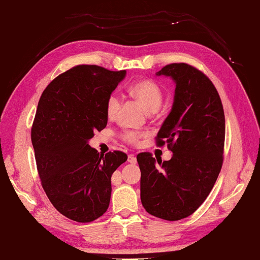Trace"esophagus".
Returning <instances> with one entry per match:
<instances>
[{"label": "esophagus", "mask_w": 260, "mask_h": 260, "mask_svg": "<svg viewBox=\"0 0 260 260\" xmlns=\"http://www.w3.org/2000/svg\"><path fill=\"white\" fill-rule=\"evenodd\" d=\"M128 162L134 164V165L137 162V158L135 157L134 154H129V155H128Z\"/></svg>", "instance_id": "obj_1"}]
</instances>
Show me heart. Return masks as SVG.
I'll use <instances>...</instances> for the list:
<instances>
[{
    "instance_id": "heart-1",
    "label": "heart",
    "mask_w": 260,
    "mask_h": 260,
    "mask_svg": "<svg viewBox=\"0 0 260 260\" xmlns=\"http://www.w3.org/2000/svg\"><path fill=\"white\" fill-rule=\"evenodd\" d=\"M129 94L141 103L148 112H155L164 100V90L161 85L151 79H141L132 83L128 89ZM120 98L117 94L109 95L106 103V114L109 119H114L120 108ZM142 134L136 131H125L121 137L130 145H138Z\"/></svg>"
}]
</instances>
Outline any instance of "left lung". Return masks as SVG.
Instances as JSON below:
<instances>
[{
    "label": "left lung",
    "mask_w": 260,
    "mask_h": 260,
    "mask_svg": "<svg viewBox=\"0 0 260 260\" xmlns=\"http://www.w3.org/2000/svg\"><path fill=\"white\" fill-rule=\"evenodd\" d=\"M157 76L176 83L171 111L157 135L172 151L168 161L151 153L137 155L141 171L140 198L150 215L175 221L197 210L221 170L224 113L220 96L205 73L187 63H171Z\"/></svg>",
    "instance_id": "left-lung-1"
}]
</instances>
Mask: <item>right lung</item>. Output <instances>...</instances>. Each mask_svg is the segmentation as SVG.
<instances>
[{
    "label": "right lung",
    "instance_id": "1",
    "mask_svg": "<svg viewBox=\"0 0 260 260\" xmlns=\"http://www.w3.org/2000/svg\"><path fill=\"white\" fill-rule=\"evenodd\" d=\"M125 73L77 66L40 98L31 130L39 177L51 204L71 220L91 222L107 211L111 176L128 159L122 151L99 153L88 143L107 126V100Z\"/></svg>",
    "mask_w": 260,
    "mask_h": 260
}]
</instances>
